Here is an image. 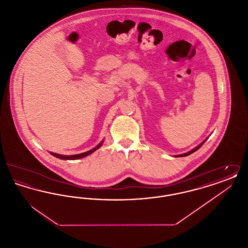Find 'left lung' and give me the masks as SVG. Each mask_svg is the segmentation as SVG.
<instances>
[{
  "mask_svg": "<svg viewBox=\"0 0 248 248\" xmlns=\"http://www.w3.org/2000/svg\"><path fill=\"white\" fill-rule=\"evenodd\" d=\"M206 141V140H203V141L201 143L200 145H198L196 148H194V149H192L191 151H189V152H188V153H186V154H178V155H175V157H185V156H188V155H189V154H193L194 152H196L197 150H199L200 149L201 147H202V145L204 143V142Z\"/></svg>",
  "mask_w": 248,
  "mask_h": 248,
  "instance_id": "left-lung-1",
  "label": "left lung"
}]
</instances>
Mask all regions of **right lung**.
<instances>
[{
    "instance_id": "1",
    "label": "right lung",
    "mask_w": 248,
    "mask_h": 248,
    "mask_svg": "<svg viewBox=\"0 0 248 248\" xmlns=\"http://www.w3.org/2000/svg\"><path fill=\"white\" fill-rule=\"evenodd\" d=\"M103 142H104V140H102L98 145H96L92 150H90V151H88V152H85V153H83V154H74V155H63V154L50 153V154H52L53 156H55V157H57V158H59V159H61V160H78V159L83 158V157H85V156H87V155H90V154H93L94 151L98 150V149L102 146Z\"/></svg>"
}]
</instances>
